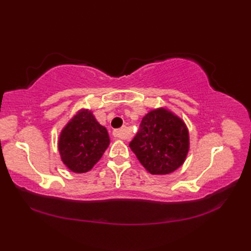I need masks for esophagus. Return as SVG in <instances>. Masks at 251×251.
Wrapping results in <instances>:
<instances>
[{
	"label": "esophagus",
	"mask_w": 251,
	"mask_h": 251,
	"mask_svg": "<svg viewBox=\"0 0 251 251\" xmlns=\"http://www.w3.org/2000/svg\"><path fill=\"white\" fill-rule=\"evenodd\" d=\"M113 135L115 138H119V139H127L128 138V130H127L126 127H123L121 129L114 130Z\"/></svg>",
	"instance_id": "esophagus-1"
}]
</instances>
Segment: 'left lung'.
<instances>
[{
	"label": "left lung",
	"instance_id": "8db88e82",
	"mask_svg": "<svg viewBox=\"0 0 251 251\" xmlns=\"http://www.w3.org/2000/svg\"><path fill=\"white\" fill-rule=\"evenodd\" d=\"M129 147L149 173L167 175L185 161L190 149L189 130L179 116L158 108L143 117Z\"/></svg>",
	"mask_w": 251,
	"mask_h": 251
}]
</instances>
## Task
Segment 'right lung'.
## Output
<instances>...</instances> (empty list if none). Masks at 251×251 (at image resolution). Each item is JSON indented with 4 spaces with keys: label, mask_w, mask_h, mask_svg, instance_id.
<instances>
[{
    "label": "right lung",
    "mask_w": 251,
    "mask_h": 251,
    "mask_svg": "<svg viewBox=\"0 0 251 251\" xmlns=\"http://www.w3.org/2000/svg\"><path fill=\"white\" fill-rule=\"evenodd\" d=\"M110 145L108 130L95 119L92 111L82 109L60 132L58 150L63 164L73 173L92 169Z\"/></svg>",
    "instance_id": "right-lung-1"
}]
</instances>
